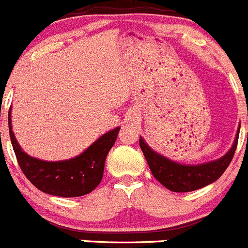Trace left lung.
I'll list each match as a JSON object with an SVG mask.
<instances>
[{"label": "left lung", "mask_w": 248, "mask_h": 248, "mask_svg": "<svg viewBox=\"0 0 248 248\" xmlns=\"http://www.w3.org/2000/svg\"><path fill=\"white\" fill-rule=\"evenodd\" d=\"M238 135H240V128L237 130L236 138L231 149L219 159L201 163L196 166L194 164L186 166L168 159L162 154L154 152L141 137L139 139V145L152 170V174L155 177L156 181L160 182L169 190L181 193V192H192L206 187L217 181L223 174L234 155Z\"/></svg>", "instance_id": "left-lung-1"}]
</instances>
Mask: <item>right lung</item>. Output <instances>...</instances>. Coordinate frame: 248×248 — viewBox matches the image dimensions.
Wrapping results in <instances>:
<instances>
[{
    "mask_svg": "<svg viewBox=\"0 0 248 248\" xmlns=\"http://www.w3.org/2000/svg\"><path fill=\"white\" fill-rule=\"evenodd\" d=\"M8 129L15 154L26 178L44 193L67 198L85 196L98 187L103 178L105 159L115 143L120 126L101 135L78 156L58 162L37 159L23 152L12 132L11 108Z\"/></svg>",
    "mask_w": 248,
    "mask_h": 248,
    "instance_id": "add662e5",
    "label": "right lung"
}]
</instances>
